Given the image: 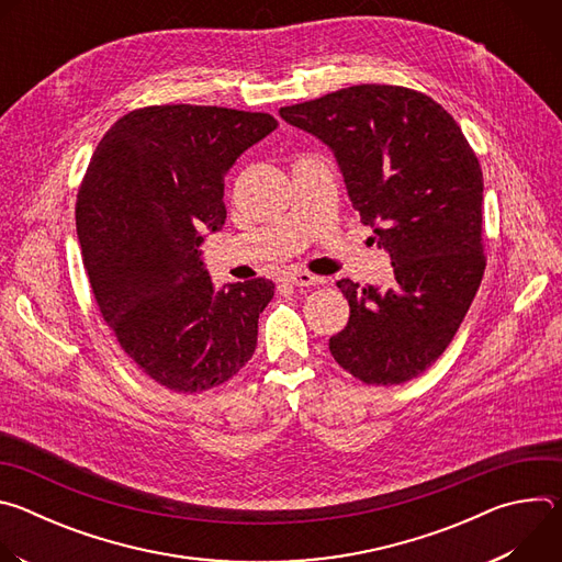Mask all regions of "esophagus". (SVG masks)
<instances>
[{
    "mask_svg": "<svg viewBox=\"0 0 562 562\" xmlns=\"http://www.w3.org/2000/svg\"><path fill=\"white\" fill-rule=\"evenodd\" d=\"M286 282H291V284H297V286H313V284H317L319 282V278L317 276H313V273H308V271H300V269H291V271H286Z\"/></svg>",
    "mask_w": 562,
    "mask_h": 562,
    "instance_id": "obj_1",
    "label": "esophagus"
}]
</instances>
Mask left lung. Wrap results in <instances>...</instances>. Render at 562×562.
Segmentation results:
<instances>
[{
    "label": "left lung",
    "mask_w": 562,
    "mask_h": 562,
    "mask_svg": "<svg viewBox=\"0 0 562 562\" xmlns=\"http://www.w3.org/2000/svg\"><path fill=\"white\" fill-rule=\"evenodd\" d=\"M280 115L334 150L353 209L391 256L384 291L338 280L349 323L329 351L367 384H403L445 353L487 267L477 157L438 102L405 87H349Z\"/></svg>",
    "instance_id": "obj_1"
}]
</instances>
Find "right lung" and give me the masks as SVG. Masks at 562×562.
Instances as JSON below:
<instances>
[{
    "mask_svg": "<svg viewBox=\"0 0 562 562\" xmlns=\"http://www.w3.org/2000/svg\"><path fill=\"white\" fill-rule=\"evenodd\" d=\"M276 126L222 106L135 109L106 131L79 187L75 224L100 313L142 373L176 393L220 386L256 351L276 284L213 291L198 247L226 220V171Z\"/></svg>",
    "mask_w": 562,
    "mask_h": 562,
    "instance_id": "1",
    "label": "right lung"
}]
</instances>
